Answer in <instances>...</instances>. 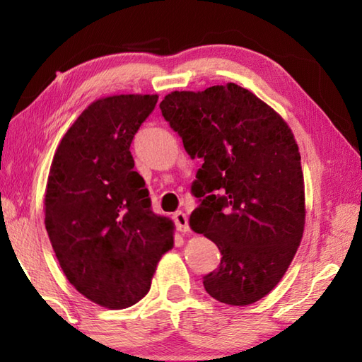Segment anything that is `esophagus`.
Masks as SVG:
<instances>
[{"instance_id": "1", "label": "esophagus", "mask_w": 362, "mask_h": 362, "mask_svg": "<svg viewBox=\"0 0 362 362\" xmlns=\"http://www.w3.org/2000/svg\"><path fill=\"white\" fill-rule=\"evenodd\" d=\"M174 222H175L177 230H179V232L187 233L188 230H189V227H188V218H187V214L183 213V211H177L174 214Z\"/></svg>"}]
</instances>
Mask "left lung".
<instances>
[{
    "label": "left lung",
    "mask_w": 362,
    "mask_h": 362,
    "mask_svg": "<svg viewBox=\"0 0 362 362\" xmlns=\"http://www.w3.org/2000/svg\"><path fill=\"white\" fill-rule=\"evenodd\" d=\"M161 115L191 157L204 160L193 183L201 205L189 226L221 250L204 276L209 294L245 306L267 296L294 258L305 230V182L288 122L233 82L171 91Z\"/></svg>",
    "instance_id": "1"
}]
</instances>
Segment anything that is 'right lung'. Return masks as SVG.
I'll return each instance as SVG.
<instances>
[{"mask_svg": "<svg viewBox=\"0 0 362 362\" xmlns=\"http://www.w3.org/2000/svg\"><path fill=\"white\" fill-rule=\"evenodd\" d=\"M158 95L99 98L60 140L45 189V227L65 276L109 310L148 294L174 222L151 210L130 143Z\"/></svg>", "mask_w": 362, "mask_h": 362, "instance_id": "1", "label": "right lung"}]
</instances>
